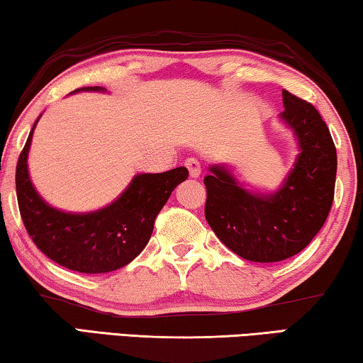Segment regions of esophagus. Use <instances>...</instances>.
Instances as JSON below:
<instances>
[{"label":"esophagus","instance_id":"obj_1","mask_svg":"<svg viewBox=\"0 0 363 363\" xmlns=\"http://www.w3.org/2000/svg\"><path fill=\"white\" fill-rule=\"evenodd\" d=\"M185 167L188 169V172H190V177L193 178L199 177V173H201V165H199V162L196 159H193V157L185 160Z\"/></svg>","mask_w":363,"mask_h":363}]
</instances>
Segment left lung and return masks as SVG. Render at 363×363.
<instances>
[{"mask_svg": "<svg viewBox=\"0 0 363 363\" xmlns=\"http://www.w3.org/2000/svg\"><path fill=\"white\" fill-rule=\"evenodd\" d=\"M280 119L295 133L299 154L283 185L269 194L252 193L225 165L204 177V216L220 242L245 260L280 262L311 242L334 199L337 154L329 128L311 103L281 91Z\"/></svg>", "mask_w": 363, "mask_h": 363, "instance_id": "left-lung-1", "label": "left lung"}]
</instances>
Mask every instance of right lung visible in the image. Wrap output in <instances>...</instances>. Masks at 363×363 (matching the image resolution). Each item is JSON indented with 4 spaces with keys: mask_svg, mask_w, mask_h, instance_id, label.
I'll return each instance as SVG.
<instances>
[{
    "mask_svg": "<svg viewBox=\"0 0 363 363\" xmlns=\"http://www.w3.org/2000/svg\"><path fill=\"white\" fill-rule=\"evenodd\" d=\"M78 91H104L101 86ZM39 121V119H38ZM33 125L18 165L16 194L24 228L50 260L80 273H108L133 262L149 242L157 214L188 170L178 167L164 173H139L118 199L91 213H65L42 199L29 178L28 154Z\"/></svg>",
    "mask_w": 363,
    "mask_h": 363,
    "instance_id": "right-lung-1",
    "label": "right lung"
}]
</instances>
